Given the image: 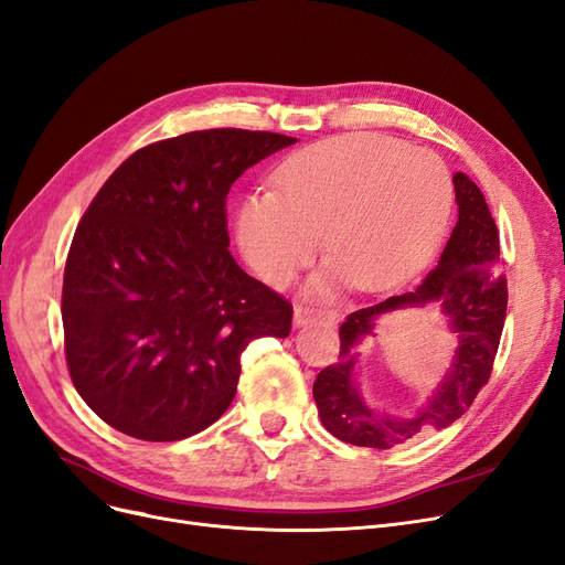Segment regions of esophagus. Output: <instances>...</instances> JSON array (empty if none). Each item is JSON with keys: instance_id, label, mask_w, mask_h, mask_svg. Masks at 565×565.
<instances>
[{"instance_id": "obj_1", "label": "esophagus", "mask_w": 565, "mask_h": 565, "mask_svg": "<svg viewBox=\"0 0 565 565\" xmlns=\"http://www.w3.org/2000/svg\"><path fill=\"white\" fill-rule=\"evenodd\" d=\"M338 312L335 310H318L310 306H295V327H308V324H335Z\"/></svg>"}]
</instances>
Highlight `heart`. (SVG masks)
Segmentation results:
<instances>
[{"label": "heart", "mask_w": 565, "mask_h": 565, "mask_svg": "<svg viewBox=\"0 0 565 565\" xmlns=\"http://www.w3.org/2000/svg\"><path fill=\"white\" fill-rule=\"evenodd\" d=\"M276 190L247 194L236 215L245 259L287 282L320 243L331 264L308 282L324 297L341 280L385 289L434 253L452 206V180L436 154L380 134H343L295 152Z\"/></svg>", "instance_id": "b5f03b06"}]
</instances>
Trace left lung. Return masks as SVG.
Returning <instances> with one entry per match:
<instances>
[{
    "label": "left lung",
    "mask_w": 565,
    "mask_h": 565,
    "mask_svg": "<svg viewBox=\"0 0 565 565\" xmlns=\"http://www.w3.org/2000/svg\"><path fill=\"white\" fill-rule=\"evenodd\" d=\"M459 220L434 270L405 295L350 312L341 324V354L312 385L320 419L338 440L390 449L419 436L426 428L457 422L476 401L491 375L508 310V285L499 274V230L484 194L472 180L455 173ZM438 307L458 338L450 369L423 408L408 418L377 414L358 387L355 348L374 334L376 322L390 311Z\"/></svg>",
    "instance_id": "8db88e82"
}]
</instances>
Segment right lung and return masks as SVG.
I'll return each instance as SVG.
<instances>
[{"mask_svg":"<svg viewBox=\"0 0 565 565\" xmlns=\"http://www.w3.org/2000/svg\"><path fill=\"white\" fill-rule=\"evenodd\" d=\"M297 139L204 129L125 160L85 211L64 266L66 364L106 424L183 440L230 408L241 352L287 338L291 306L230 253L236 178Z\"/></svg>","mask_w":565,"mask_h":565,"instance_id":"add662e5","label":"right lung"}]
</instances>
